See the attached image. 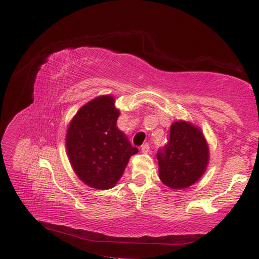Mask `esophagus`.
<instances>
[{
	"instance_id": "obj_1",
	"label": "esophagus",
	"mask_w": 259,
	"mask_h": 259,
	"mask_svg": "<svg viewBox=\"0 0 259 259\" xmlns=\"http://www.w3.org/2000/svg\"><path fill=\"white\" fill-rule=\"evenodd\" d=\"M149 150H150L149 145H148V144L142 145V147H141V151H142V152H144V153H148V152H149Z\"/></svg>"
}]
</instances>
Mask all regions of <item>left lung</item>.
<instances>
[{
  "label": "left lung",
  "instance_id": "left-lung-1",
  "mask_svg": "<svg viewBox=\"0 0 259 259\" xmlns=\"http://www.w3.org/2000/svg\"><path fill=\"white\" fill-rule=\"evenodd\" d=\"M159 178L171 189L194 185L205 172L209 161L208 145L201 130L179 120L170 126V137L157 153Z\"/></svg>",
  "mask_w": 259,
  "mask_h": 259
}]
</instances>
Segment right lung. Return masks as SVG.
Here are the masks:
<instances>
[{
  "mask_svg": "<svg viewBox=\"0 0 259 259\" xmlns=\"http://www.w3.org/2000/svg\"><path fill=\"white\" fill-rule=\"evenodd\" d=\"M119 110L111 96L93 99L73 117L67 133V151L74 172L91 188L110 189L138 149L117 126Z\"/></svg>",
  "mask_w": 259,
  "mask_h": 259,
  "instance_id": "add662e5",
  "label": "right lung"
}]
</instances>
